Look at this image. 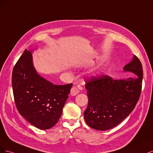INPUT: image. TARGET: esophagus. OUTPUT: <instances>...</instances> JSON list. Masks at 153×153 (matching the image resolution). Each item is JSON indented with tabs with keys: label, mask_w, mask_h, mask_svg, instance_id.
<instances>
[{
	"label": "esophagus",
	"mask_w": 153,
	"mask_h": 153,
	"mask_svg": "<svg viewBox=\"0 0 153 153\" xmlns=\"http://www.w3.org/2000/svg\"><path fill=\"white\" fill-rule=\"evenodd\" d=\"M79 92V90L76 87H73L72 88V89L71 90V95L72 96H75L78 94Z\"/></svg>",
	"instance_id": "obj_1"
}]
</instances>
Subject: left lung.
Wrapping results in <instances>:
<instances>
[{"label": "left lung", "mask_w": 153, "mask_h": 153, "mask_svg": "<svg viewBox=\"0 0 153 153\" xmlns=\"http://www.w3.org/2000/svg\"><path fill=\"white\" fill-rule=\"evenodd\" d=\"M134 77L113 79L109 76L86 81L88 107L84 112L87 125L97 130L115 127L132 112L139 99L142 83V65L135 55L123 67Z\"/></svg>", "instance_id": "obj_1"}]
</instances>
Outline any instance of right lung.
<instances>
[{
    "instance_id": "add662e5",
    "label": "right lung",
    "mask_w": 153,
    "mask_h": 153,
    "mask_svg": "<svg viewBox=\"0 0 153 153\" xmlns=\"http://www.w3.org/2000/svg\"><path fill=\"white\" fill-rule=\"evenodd\" d=\"M34 50H25L13 68V95L20 115L37 128L47 130L61 117L72 84L56 85L39 75L33 63Z\"/></svg>"
}]
</instances>
